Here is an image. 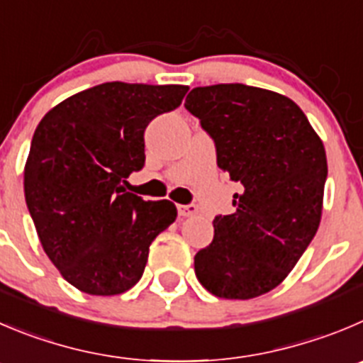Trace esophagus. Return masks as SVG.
Returning <instances> with one entry per match:
<instances>
[{"label":"esophagus","mask_w":363,"mask_h":363,"mask_svg":"<svg viewBox=\"0 0 363 363\" xmlns=\"http://www.w3.org/2000/svg\"><path fill=\"white\" fill-rule=\"evenodd\" d=\"M198 213V206L196 205H178V216L179 217H192Z\"/></svg>","instance_id":"esophagus-1"}]
</instances>
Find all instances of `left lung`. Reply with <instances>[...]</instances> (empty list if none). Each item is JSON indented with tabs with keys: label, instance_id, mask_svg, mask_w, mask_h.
I'll return each mask as SVG.
<instances>
[{
	"label": "left lung",
	"instance_id": "obj_1",
	"mask_svg": "<svg viewBox=\"0 0 363 363\" xmlns=\"http://www.w3.org/2000/svg\"><path fill=\"white\" fill-rule=\"evenodd\" d=\"M185 108L216 143L217 165L242 185L235 212L213 219L212 244L196 253V276L217 298H257L287 278L317 233L323 140L292 99L265 89L196 87Z\"/></svg>",
	"mask_w": 363,
	"mask_h": 363
}]
</instances>
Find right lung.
<instances>
[{"label":"right lung","instance_id":"1","mask_svg":"<svg viewBox=\"0 0 363 363\" xmlns=\"http://www.w3.org/2000/svg\"><path fill=\"white\" fill-rule=\"evenodd\" d=\"M187 91L108 82L64 99L37 126L24 198L44 251L78 291L116 296L132 289L151 242L174 223V203L144 201L124 185L146 160L147 124L178 108Z\"/></svg>","mask_w":363,"mask_h":363}]
</instances>
